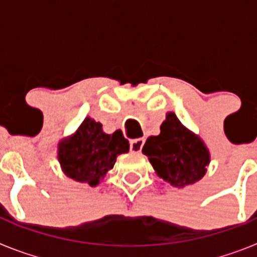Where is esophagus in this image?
<instances>
[{"label":"esophagus","mask_w":257,"mask_h":257,"mask_svg":"<svg viewBox=\"0 0 257 257\" xmlns=\"http://www.w3.org/2000/svg\"><path fill=\"white\" fill-rule=\"evenodd\" d=\"M143 145H144V139L139 138V139H134L130 142V149L134 153H140L143 149Z\"/></svg>","instance_id":"esophagus-1"}]
</instances>
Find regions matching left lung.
I'll list each match as a JSON object with an SVG mask.
<instances>
[{"mask_svg": "<svg viewBox=\"0 0 257 257\" xmlns=\"http://www.w3.org/2000/svg\"><path fill=\"white\" fill-rule=\"evenodd\" d=\"M143 153L148 156L156 174L179 189L201 180L211 161L205 142L172 112L166 113L160 135L147 139Z\"/></svg>", "mask_w": 257, "mask_h": 257, "instance_id": "left-lung-1", "label": "left lung"}]
</instances>
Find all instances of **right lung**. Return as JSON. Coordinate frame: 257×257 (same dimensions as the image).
<instances>
[{"label": "right lung", "instance_id": "right-lung-1", "mask_svg": "<svg viewBox=\"0 0 257 257\" xmlns=\"http://www.w3.org/2000/svg\"><path fill=\"white\" fill-rule=\"evenodd\" d=\"M130 151L122 131L105 134L103 124L86 117L70 136L58 144L61 171L77 183L97 187L113 169L117 157Z\"/></svg>", "mask_w": 257, "mask_h": 257}]
</instances>
